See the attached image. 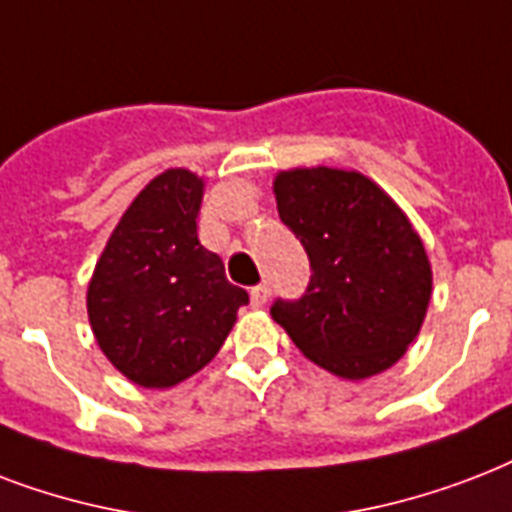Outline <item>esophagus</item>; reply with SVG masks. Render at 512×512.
<instances>
[{
  "label": "esophagus",
  "mask_w": 512,
  "mask_h": 512,
  "mask_svg": "<svg viewBox=\"0 0 512 512\" xmlns=\"http://www.w3.org/2000/svg\"><path fill=\"white\" fill-rule=\"evenodd\" d=\"M269 301V285L267 283H259L251 288V304L253 307H264Z\"/></svg>",
  "instance_id": "obj_1"
}]
</instances>
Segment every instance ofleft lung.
<instances>
[{"label":"left lung","instance_id":"left-lung-1","mask_svg":"<svg viewBox=\"0 0 512 512\" xmlns=\"http://www.w3.org/2000/svg\"><path fill=\"white\" fill-rule=\"evenodd\" d=\"M275 197L312 275L299 299H275L272 318L312 363L344 379L398 363L433 291L425 245L406 213L355 170H285Z\"/></svg>","mask_w":512,"mask_h":512}]
</instances>
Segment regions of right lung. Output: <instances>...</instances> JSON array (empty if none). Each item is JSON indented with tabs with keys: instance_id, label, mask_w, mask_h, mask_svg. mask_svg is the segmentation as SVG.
Listing matches in <instances>:
<instances>
[{
	"instance_id": "add662e5",
	"label": "right lung",
	"mask_w": 512,
	"mask_h": 512,
	"mask_svg": "<svg viewBox=\"0 0 512 512\" xmlns=\"http://www.w3.org/2000/svg\"><path fill=\"white\" fill-rule=\"evenodd\" d=\"M202 178L165 170L146 184L109 237L87 288L104 355L141 387H173L221 350L248 304L224 261L197 237Z\"/></svg>"
}]
</instances>
